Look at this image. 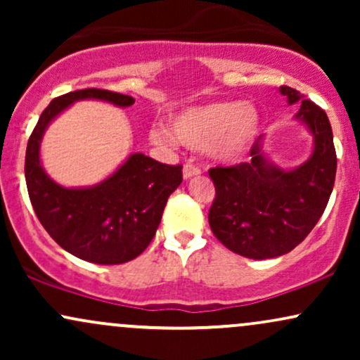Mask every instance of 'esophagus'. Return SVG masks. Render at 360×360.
Listing matches in <instances>:
<instances>
[{"instance_id":"obj_1","label":"esophagus","mask_w":360,"mask_h":360,"mask_svg":"<svg viewBox=\"0 0 360 360\" xmlns=\"http://www.w3.org/2000/svg\"><path fill=\"white\" fill-rule=\"evenodd\" d=\"M198 174H201V169H200V167L194 166V164H191V162L184 164V167H183V176H184V179H189V177L198 176Z\"/></svg>"}]
</instances>
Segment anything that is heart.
Masks as SVG:
<instances>
[{
    "instance_id": "b5f03b06",
    "label": "heart",
    "mask_w": 360,
    "mask_h": 360,
    "mask_svg": "<svg viewBox=\"0 0 360 360\" xmlns=\"http://www.w3.org/2000/svg\"><path fill=\"white\" fill-rule=\"evenodd\" d=\"M260 134L255 106L217 101L193 106L172 118L171 131L155 128L152 139L162 146L177 142L193 150H206L221 160H237L250 150Z\"/></svg>"
}]
</instances>
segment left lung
<instances>
[{"mask_svg": "<svg viewBox=\"0 0 360 360\" xmlns=\"http://www.w3.org/2000/svg\"><path fill=\"white\" fill-rule=\"evenodd\" d=\"M279 91L289 105L300 103L296 118L315 137L307 162L292 171L272 166L257 139L249 162L208 171L214 184L212 232L226 249L249 259L278 257L300 245L323 214L335 183L337 154L326 113L300 91L289 86Z\"/></svg>", "mask_w": 360, "mask_h": 360, "instance_id": "1", "label": "left lung"}]
</instances>
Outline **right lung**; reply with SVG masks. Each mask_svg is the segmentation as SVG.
<instances>
[{
    "mask_svg": "<svg viewBox=\"0 0 360 360\" xmlns=\"http://www.w3.org/2000/svg\"><path fill=\"white\" fill-rule=\"evenodd\" d=\"M86 98L117 106L135 103L127 94L98 88L53 98L28 139V196L37 218L62 249L93 264H123L142 254L152 242L169 196L183 183V166L131 154L115 174L93 188L69 189L53 183L40 164V140L62 110Z\"/></svg>",
    "mask_w": 360,
    "mask_h": 360,
    "instance_id": "add662e5",
    "label": "right lung"
}]
</instances>
